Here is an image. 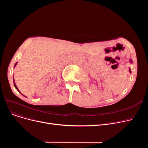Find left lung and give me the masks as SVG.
<instances>
[{
  "label": "left lung",
  "instance_id": "1",
  "mask_svg": "<svg viewBox=\"0 0 148 148\" xmlns=\"http://www.w3.org/2000/svg\"><path fill=\"white\" fill-rule=\"evenodd\" d=\"M130 63H132V62H133V61H132V60L130 59ZM129 71H130V73H131V69H130V68H129Z\"/></svg>",
  "mask_w": 148,
  "mask_h": 148
}]
</instances>
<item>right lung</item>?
<instances>
[{
    "instance_id": "add662e5",
    "label": "right lung",
    "mask_w": 148,
    "mask_h": 148,
    "mask_svg": "<svg viewBox=\"0 0 148 148\" xmlns=\"http://www.w3.org/2000/svg\"><path fill=\"white\" fill-rule=\"evenodd\" d=\"M17 62H16V63H15V65H14V67H15V66H16V65H17ZM13 82H14V87H15V89H17V90H18V92H19L20 93V94H21V95H23V94H21V93L20 92V90H18V89L17 86H16V84H15V82H14V78H13ZM23 95V96H24V97H26V96H25L24 95Z\"/></svg>"
}]
</instances>
